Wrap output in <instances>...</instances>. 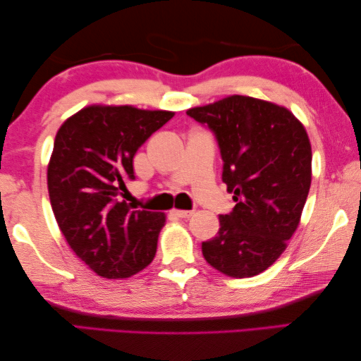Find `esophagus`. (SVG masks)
<instances>
[{"label":"esophagus","instance_id":"34e87169","mask_svg":"<svg viewBox=\"0 0 361 361\" xmlns=\"http://www.w3.org/2000/svg\"><path fill=\"white\" fill-rule=\"evenodd\" d=\"M177 217H182V219H188V217L193 216V211H182V209H173Z\"/></svg>","mask_w":361,"mask_h":361}]
</instances>
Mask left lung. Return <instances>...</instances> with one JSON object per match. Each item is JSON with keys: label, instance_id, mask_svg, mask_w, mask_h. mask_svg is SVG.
I'll return each instance as SVG.
<instances>
[{"label": "left lung", "instance_id": "1", "mask_svg": "<svg viewBox=\"0 0 361 361\" xmlns=\"http://www.w3.org/2000/svg\"><path fill=\"white\" fill-rule=\"evenodd\" d=\"M214 134L222 180L235 208L221 214L214 238L203 241L208 264L233 279L269 269L299 226L312 182V149L304 126L280 105L247 96L187 110Z\"/></svg>", "mask_w": 361, "mask_h": 361}]
</instances>
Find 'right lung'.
<instances>
[{"label":"right lung","instance_id":"add662e5","mask_svg":"<svg viewBox=\"0 0 361 361\" xmlns=\"http://www.w3.org/2000/svg\"><path fill=\"white\" fill-rule=\"evenodd\" d=\"M174 116L131 105H91L57 131L47 166V190L70 247L105 279H126L157 252L164 214L126 203L139 147Z\"/></svg>","mask_w":361,"mask_h":361}]
</instances>
